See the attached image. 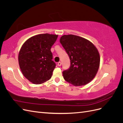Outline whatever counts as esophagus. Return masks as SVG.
<instances>
[{
	"label": "esophagus",
	"mask_w": 123,
	"mask_h": 123,
	"mask_svg": "<svg viewBox=\"0 0 123 123\" xmlns=\"http://www.w3.org/2000/svg\"><path fill=\"white\" fill-rule=\"evenodd\" d=\"M57 65H58V66H61L62 65V62H58V64H57Z\"/></svg>",
	"instance_id": "34e87169"
}]
</instances>
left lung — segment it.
Segmentation results:
<instances>
[{"label":"left lung","mask_w":123,"mask_h":123,"mask_svg":"<svg viewBox=\"0 0 123 123\" xmlns=\"http://www.w3.org/2000/svg\"><path fill=\"white\" fill-rule=\"evenodd\" d=\"M60 43L70 59V67L62 72L64 79L75 86L87 84L94 79L100 64L97 48L90 41L72 34L64 35Z\"/></svg>","instance_id":"8db88e82"}]
</instances>
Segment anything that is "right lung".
<instances>
[{"label":"right lung","instance_id":"1","mask_svg":"<svg viewBox=\"0 0 123 123\" xmlns=\"http://www.w3.org/2000/svg\"><path fill=\"white\" fill-rule=\"evenodd\" d=\"M58 35L38 34L29 38L18 54V62L24 76L34 84L49 80L55 68L51 48Z\"/></svg>","mask_w":123,"mask_h":123}]
</instances>
